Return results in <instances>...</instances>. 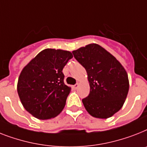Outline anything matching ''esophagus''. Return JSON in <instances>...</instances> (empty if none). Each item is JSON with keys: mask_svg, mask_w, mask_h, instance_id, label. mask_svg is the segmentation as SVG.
<instances>
[{"mask_svg": "<svg viewBox=\"0 0 147 147\" xmlns=\"http://www.w3.org/2000/svg\"><path fill=\"white\" fill-rule=\"evenodd\" d=\"M78 86H79V83H77V84L74 85V88H75V89H77V88H78Z\"/></svg>", "mask_w": 147, "mask_h": 147, "instance_id": "1", "label": "esophagus"}]
</instances>
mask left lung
Returning <instances> with one entry per match:
<instances>
[{
    "label": "left lung",
    "mask_w": 147,
    "mask_h": 147,
    "mask_svg": "<svg viewBox=\"0 0 147 147\" xmlns=\"http://www.w3.org/2000/svg\"><path fill=\"white\" fill-rule=\"evenodd\" d=\"M84 67L90 84V94L82 100L90 115L108 119L123 106L129 90L127 71L114 56L96 44L72 51Z\"/></svg>",
    "instance_id": "1"
}]
</instances>
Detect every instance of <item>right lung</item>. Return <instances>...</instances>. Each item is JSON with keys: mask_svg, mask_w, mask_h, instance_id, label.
<instances>
[{"mask_svg": "<svg viewBox=\"0 0 147 147\" xmlns=\"http://www.w3.org/2000/svg\"><path fill=\"white\" fill-rule=\"evenodd\" d=\"M71 52L47 48L40 51L23 68L17 92L27 112L41 120L58 115L65 107L71 88L64 84L63 69Z\"/></svg>", "mask_w": 147, "mask_h": 147, "instance_id": "obj_1", "label": "right lung"}]
</instances>
